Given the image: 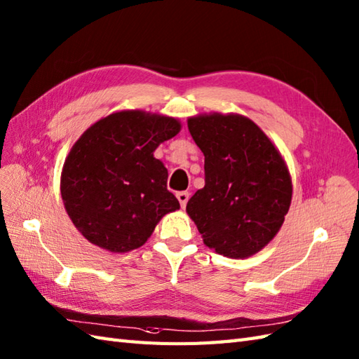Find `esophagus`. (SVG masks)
I'll return each mask as SVG.
<instances>
[{
    "mask_svg": "<svg viewBox=\"0 0 359 359\" xmlns=\"http://www.w3.org/2000/svg\"><path fill=\"white\" fill-rule=\"evenodd\" d=\"M177 196V200L182 208H185L187 203H188V198H189V193H187V191H180V193L176 194Z\"/></svg>",
    "mask_w": 359,
    "mask_h": 359,
    "instance_id": "obj_1",
    "label": "esophagus"
}]
</instances>
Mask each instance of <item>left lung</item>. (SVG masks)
Here are the masks:
<instances>
[{"instance_id": "left-lung-1", "label": "left lung", "mask_w": 359, "mask_h": 359, "mask_svg": "<svg viewBox=\"0 0 359 359\" xmlns=\"http://www.w3.org/2000/svg\"><path fill=\"white\" fill-rule=\"evenodd\" d=\"M188 130L205 156V187L187 212L203 243L246 258L277 236L292 200L287 166L269 137L240 114H200Z\"/></svg>"}]
</instances>
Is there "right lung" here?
<instances>
[{
    "mask_svg": "<svg viewBox=\"0 0 359 359\" xmlns=\"http://www.w3.org/2000/svg\"><path fill=\"white\" fill-rule=\"evenodd\" d=\"M180 131L174 118L140 110L113 113L82 135L61 174V196L90 243L128 252L145 243L165 214L180 208L166 189L168 170L153 156Z\"/></svg>",
    "mask_w": 359,
    "mask_h": 359,
    "instance_id": "right-lung-1",
    "label": "right lung"
}]
</instances>
